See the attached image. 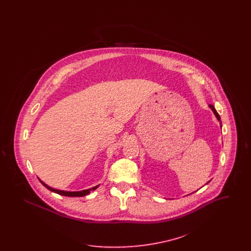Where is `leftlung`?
<instances>
[{"label":"left lung","instance_id":"1","mask_svg":"<svg viewBox=\"0 0 251 251\" xmlns=\"http://www.w3.org/2000/svg\"><path fill=\"white\" fill-rule=\"evenodd\" d=\"M209 107L212 109V111L214 112V114H215V117H216V119L218 120V121H220V116H219V115H218V113L216 112V110H215V106H214L213 104H210V105H209ZM208 182H209V181H208Z\"/></svg>","mask_w":251,"mask_h":251}]
</instances>
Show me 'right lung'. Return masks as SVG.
<instances>
[{
  "label": "right lung",
  "mask_w": 251,
  "mask_h": 251,
  "mask_svg": "<svg viewBox=\"0 0 251 251\" xmlns=\"http://www.w3.org/2000/svg\"><path fill=\"white\" fill-rule=\"evenodd\" d=\"M39 181H40L47 189H49L50 191L54 192V193H56V194H59L61 196H66V197H84V196L88 195V194L90 193V191H94V190H96V189L99 187V185H97V186H94V187H92V188H89V189H86V190H82V191H62V190H57V189H53V188L50 187V186H48L47 184H45V183H44L42 180H40V179H39Z\"/></svg>",
  "instance_id": "add662e5"
}]
</instances>
